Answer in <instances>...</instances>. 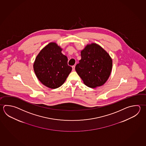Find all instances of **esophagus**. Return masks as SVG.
<instances>
[{
  "label": "esophagus",
  "instance_id": "obj_1",
  "mask_svg": "<svg viewBox=\"0 0 146 146\" xmlns=\"http://www.w3.org/2000/svg\"><path fill=\"white\" fill-rule=\"evenodd\" d=\"M75 66H72V70H73V71H75Z\"/></svg>",
  "mask_w": 146,
  "mask_h": 146
}]
</instances>
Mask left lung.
Listing matches in <instances>:
<instances>
[{"mask_svg": "<svg viewBox=\"0 0 146 146\" xmlns=\"http://www.w3.org/2000/svg\"><path fill=\"white\" fill-rule=\"evenodd\" d=\"M81 59L75 70L86 85L91 88L103 85L110 76L113 61L99 44H88L80 52Z\"/></svg>", "mask_w": 146, "mask_h": 146, "instance_id": "obj_1", "label": "left lung"}]
</instances>
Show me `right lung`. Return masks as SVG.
I'll use <instances>...</instances> for the list:
<instances>
[{
    "label": "right lung",
    "instance_id": "1",
    "mask_svg": "<svg viewBox=\"0 0 146 146\" xmlns=\"http://www.w3.org/2000/svg\"><path fill=\"white\" fill-rule=\"evenodd\" d=\"M62 50L56 43L50 42L41 50L33 63L38 79L52 89L59 88L65 82L72 69L68 65V58Z\"/></svg>",
    "mask_w": 146,
    "mask_h": 146
}]
</instances>
